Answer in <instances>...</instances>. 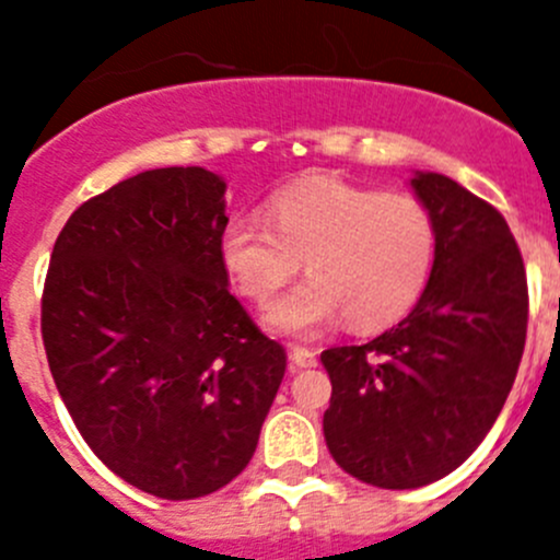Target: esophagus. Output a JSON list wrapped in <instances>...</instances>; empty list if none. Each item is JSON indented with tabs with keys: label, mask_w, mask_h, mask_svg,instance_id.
Returning a JSON list of instances; mask_svg holds the SVG:
<instances>
[{
	"label": "esophagus",
	"mask_w": 560,
	"mask_h": 560,
	"mask_svg": "<svg viewBox=\"0 0 560 560\" xmlns=\"http://www.w3.org/2000/svg\"><path fill=\"white\" fill-rule=\"evenodd\" d=\"M291 364L296 369H313L318 366V353L310 348H291Z\"/></svg>",
	"instance_id": "obj_1"
}]
</instances>
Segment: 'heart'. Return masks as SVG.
<instances>
[{"label": "heart", "mask_w": 560, "mask_h": 560, "mask_svg": "<svg viewBox=\"0 0 560 560\" xmlns=\"http://www.w3.org/2000/svg\"><path fill=\"white\" fill-rule=\"evenodd\" d=\"M221 256L234 285L264 304L307 261L310 278L272 302L264 323L285 337H318L339 318L377 331L412 310L431 278L436 229L415 196L353 186L337 177L288 186L269 221L240 215Z\"/></svg>", "instance_id": "heart-1"}]
</instances>
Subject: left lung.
I'll use <instances>...</instances> for the list:
<instances>
[{"instance_id": "obj_1", "label": "left lung", "mask_w": 560, "mask_h": 560, "mask_svg": "<svg viewBox=\"0 0 560 560\" xmlns=\"http://www.w3.org/2000/svg\"><path fill=\"white\" fill-rule=\"evenodd\" d=\"M409 186L436 229L418 304L372 342L320 353L328 453L390 491L429 486L477 451L515 383L528 323L526 267L501 212L436 172Z\"/></svg>"}]
</instances>
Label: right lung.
I'll use <instances>...</instances> for the list:
<instances>
[{"label": "right lung", "mask_w": 560, "mask_h": 560, "mask_svg": "<svg viewBox=\"0 0 560 560\" xmlns=\"http://www.w3.org/2000/svg\"><path fill=\"white\" fill-rule=\"evenodd\" d=\"M226 183L148 170L83 201L50 256L43 342L74 425L109 471L170 501L229 486L285 374L229 291Z\"/></svg>", "instance_id": "right-lung-1"}]
</instances>
